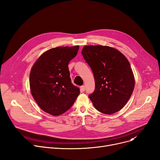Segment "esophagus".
<instances>
[{"label": "esophagus", "mask_w": 160, "mask_h": 160, "mask_svg": "<svg viewBox=\"0 0 160 160\" xmlns=\"http://www.w3.org/2000/svg\"><path fill=\"white\" fill-rule=\"evenodd\" d=\"M85 89H86V88H85V86H82L80 87V90H81L82 91H84Z\"/></svg>", "instance_id": "1"}]
</instances>
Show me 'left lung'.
Returning <instances> with one entry per match:
<instances>
[{
    "label": "left lung",
    "instance_id": "1",
    "mask_svg": "<svg viewBox=\"0 0 160 160\" xmlns=\"http://www.w3.org/2000/svg\"><path fill=\"white\" fill-rule=\"evenodd\" d=\"M82 56L93 71L95 89L89 95L100 112L113 114L130 99L135 86L130 64L118 50L108 46L83 47Z\"/></svg>",
    "mask_w": 160,
    "mask_h": 160
}]
</instances>
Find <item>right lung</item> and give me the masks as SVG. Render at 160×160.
<instances>
[{
  "mask_svg": "<svg viewBox=\"0 0 160 160\" xmlns=\"http://www.w3.org/2000/svg\"><path fill=\"white\" fill-rule=\"evenodd\" d=\"M79 46L58 47L48 50L33 64L30 74L31 93L42 110L58 116L72 106L80 94L71 83L69 62Z\"/></svg>",
  "mask_w": 160,
  "mask_h": 160,
  "instance_id": "1",
  "label": "right lung"
}]
</instances>
